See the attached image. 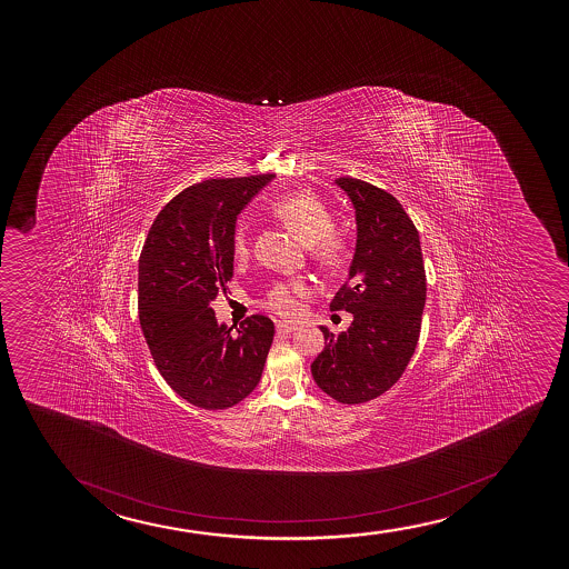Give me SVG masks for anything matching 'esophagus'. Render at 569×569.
I'll return each mask as SVG.
<instances>
[{
  "instance_id": "34e87169",
  "label": "esophagus",
  "mask_w": 569,
  "mask_h": 569,
  "mask_svg": "<svg viewBox=\"0 0 569 569\" xmlns=\"http://www.w3.org/2000/svg\"><path fill=\"white\" fill-rule=\"evenodd\" d=\"M277 332L292 333L296 332V327L295 325H288V322H281V320H279V322H277Z\"/></svg>"
}]
</instances>
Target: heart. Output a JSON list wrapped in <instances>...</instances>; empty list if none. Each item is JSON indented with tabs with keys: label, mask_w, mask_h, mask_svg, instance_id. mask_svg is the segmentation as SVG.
<instances>
[{
	"label": "heart",
	"mask_w": 569,
	"mask_h": 569,
	"mask_svg": "<svg viewBox=\"0 0 569 569\" xmlns=\"http://www.w3.org/2000/svg\"><path fill=\"white\" fill-rule=\"evenodd\" d=\"M273 212L288 228L311 244V254L325 268H338L346 256V242L333 233V218L327 204L309 191H295L273 204ZM250 254V237L247 229H237L233 236L236 260H247ZM311 296V287L301 279L277 282L263 298V306L284 319L301 313V300Z\"/></svg>",
	"instance_id": "b5f03b06"
}]
</instances>
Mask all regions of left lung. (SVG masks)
I'll return each instance as SVG.
<instances>
[{
	"instance_id": "obj_1",
	"label": "left lung",
	"mask_w": 569,
	"mask_h": 569,
	"mask_svg": "<svg viewBox=\"0 0 569 569\" xmlns=\"http://www.w3.org/2000/svg\"><path fill=\"white\" fill-rule=\"evenodd\" d=\"M336 183L353 201L357 247L347 282L330 309L353 313L346 332L325 333L311 365L315 383L341 405H362L389 391L412 359L427 298L419 233L402 204L359 178Z\"/></svg>"
}]
</instances>
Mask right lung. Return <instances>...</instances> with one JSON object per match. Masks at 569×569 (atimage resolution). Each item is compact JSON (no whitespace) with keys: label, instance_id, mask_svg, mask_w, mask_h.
I'll list each match as a JSON object with an SVG mask.
<instances>
[{"label":"right lung","instance_id":"right-lung-1","mask_svg":"<svg viewBox=\"0 0 569 569\" xmlns=\"http://www.w3.org/2000/svg\"><path fill=\"white\" fill-rule=\"evenodd\" d=\"M273 178H212L178 193L151 223L138 260V317L170 389L204 410L239 405L260 383L274 327L252 315L236 333L210 301L233 277L237 216Z\"/></svg>","mask_w":569,"mask_h":569}]
</instances>
